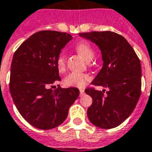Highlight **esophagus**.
I'll list each match as a JSON object with an SVG mask.
<instances>
[{"label":"esophagus","mask_w":152,"mask_h":152,"mask_svg":"<svg viewBox=\"0 0 152 152\" xmlns=\"http://www.w3.org/2000/svg\"><path fill=\"white\" fill-rule=\"evenodd\" d=\"M79 92H80V95H83V93H84V89H83V88L79 89Z\"/></svg>","instance_id":"1"}]
</instances>
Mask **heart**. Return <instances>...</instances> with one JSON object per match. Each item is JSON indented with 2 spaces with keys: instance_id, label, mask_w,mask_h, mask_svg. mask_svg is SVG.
I'll use <instances>...</instances> for the list:
<instances>
[{
  "instance_id": "heart-1",
  "label": "heart",
  "mask_w": 152,
  "mask_h": 152,
  "mask_svg": "<svg viewBox=\"0 0 152 152\" xmlns=\"http://www.w3.org/2000/svg\"><path fill=\"white\" fill-rule=\"evenodd\" d=\"M76 49L79 54L83 57L86 61L92 60L94 57V50L92 47L88 42H79L76 46ZM57 66L60 72H63L66 68V58L64 53H60L57 58ZM90 80V76L86 74H81L78 72H72L65 78L64 83L67 86H73L82 88L87 82Z\"/></svg>"
}]
</instances>
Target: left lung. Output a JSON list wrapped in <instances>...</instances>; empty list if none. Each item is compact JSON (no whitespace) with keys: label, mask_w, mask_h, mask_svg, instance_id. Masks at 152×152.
I'll use <instances>...</instances> for the list:
<instances>
[{"label":"left lung","mask_w":152,"mask_h":152,"mask_svg":"<svg viewBox=\"0 0 152 152\" xmlns=\"http://www.w3.org/2000/svg\"><path fill=\"white\" fill-rule=\"evenodd\" d=\"M78 36L99 47L103 66L92 83L108 88L105 94V89H85L93 99L87 110L88 120L102 129L115 128L131 115L140 99V59L126 38L115 32L91 31Z\"/></svg>","instance_id":"left-lung-1"}]
</instances>
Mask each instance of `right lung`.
<instances>
[{
  "label": "right lung",
  "mask_w": 152,
  "mask_h": 152,
  "mask_svg": "<svg viewBox=\"0 0 152 152\" xmlns=\"http://www.w3.org/2000/svg\"><path fill=\"white\" fill-rule=\"evenodd\" d=\"M72 39L66 32L37 31L13 55L10 93L21 116L37 129L51 130L61 125L79 95L74 87L48 88L61 81L57 58Z\"/></svg>",
  "instance_id": "add662e5"
}]
</instances>
